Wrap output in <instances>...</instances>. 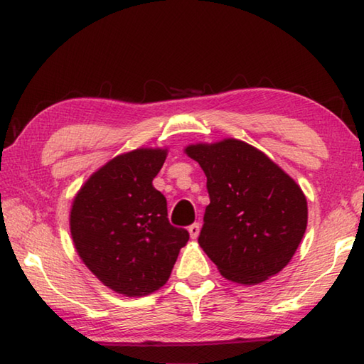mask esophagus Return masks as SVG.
Returning a JSON list of instances; mask_svg holds the SVG:
<instances>
[{"instance_id": "34e87169", "label": "esophagus", "mask_w": 364, "mask_h": 364, "mask_svg": "<svg viewBox=\"0 0 364 364\" xmlns=\"http://www.w3.org/2000/svg\"><path fill=\"white\" fill-rule=\"evenodd\" d=\"M200 228H201V225L198 224V222H195V224L190 225V227H188L190 238H192V240H196V238H198V235H200Z\"/></svg>"}]
</instances>
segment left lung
I'll return each mask as SVG.
<instances>
[{
  "mask_svg": "<svg viewBox=\"0 0 364 364\" xmlns=\"http://www.w3.org/2000/svg\"><path fill=\"white\" fill-rule=\"evenodd\" d=\"M208 177L209 203L198 243L220 275L259 284L282 272L307 228V198L294 178L238 139L186 146Z\"/></svg>",
  "mask_w": 364,
  "mask_h": 364,
  "instance_id": "obj_1",
  "label": "left lung"
}]
</instances>
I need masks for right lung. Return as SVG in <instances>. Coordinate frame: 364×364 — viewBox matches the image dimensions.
<instances>
[{"mask_svg":"<svg viewBox=\"0 0 364 364\" xmlns=\"http://www.w3.org/2000/svg\"><path fill=\"white\" fill-rule=\"evenodd\" d=\"M168 149H136L114 156L82 183L70 209L76 252L102 284L142 297L166 284L188 232L172 227L153 178Z\"/></svg>","mask_w":364,"mask_h":364,"instance_id":"right-lung-1","label":"right lung"}]
</instances>
